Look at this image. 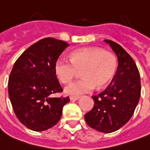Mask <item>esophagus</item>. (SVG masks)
Here are the masks:
<instances>
[{"label": "esophagus", "mask_w": 150, "mask_h": 150, "mask_svg": "<svg viewBox=\"0 0 150 150\" xmlns=\"http://www.w3.org/2000/svg\"><path fill=\"white\" fill-rule=\"evenodd\" d=\"M69 98H70L71 100H77L80 98V96H71Z\"/></svg>", "instance_id": "34e87169"}]
</instances>
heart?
Masks as SVG:
<instances>
[{"label":"heart","instance_id":"obj_1","mask_svg":"<svg viewBox=\"0 0 150 150\" xmlns=\"http://www.w3.org/2000/svg\"><path fill=\"white\" fill-rule=\"evenodd\" d=\"M81 70L82 78L70 83L65 92L77 96L92 91L96 86L102 88L112 80L117 70V59L108 51L98 48L76 50L70 54V60L59 57L54 71L62 83H69Z\"/></svg>","mask_w":150,"mask_h":150}]
</instances>
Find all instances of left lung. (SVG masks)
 <instances>
[{
  "label": "left lung",
  "mask_w": 150,
  "mask_h": 150,
  "mask_svg": "<svg viewBox=\"0 0 150 150\" xmlns=\"http://www.w3.org/2000/svg\"><path fill=\"white\" fill-rule=\"evenodd\" d=\"M116 54L118 66L111 83L93 96L94 107L85 114L86 123L96 131L111 133L132 117L140 97V73L136 63L120 45L105 40Z\"/></svg>",
  "instance_id": "obj_1"
}]
</instances>
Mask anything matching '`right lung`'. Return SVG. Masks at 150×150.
I'll return each mask as SVG.
<instances>
[{"mask_svg": "<svg viewBox=\"0 0 150 150\" xmlns=\"http://www.w3.org/2000/svg\"><path fill=\"white\" fill-rule=\"evenodd\" d=\"M69 44L53 38H43L29 46L15 61L8 91L19 122L35 132L54 127L59 121L69 97H52L63 88L54 64Z\"/></svg>", "mask_w": 150, "mask_h": 150, "instance_id": "obj_1", "label": "right lung"}]
</instances>
